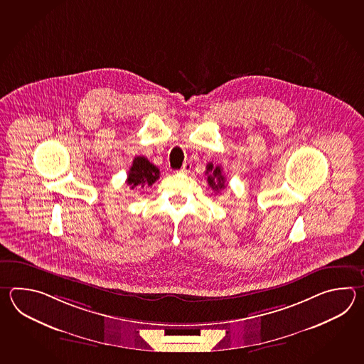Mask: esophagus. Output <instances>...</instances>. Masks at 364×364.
I'll return each mask as SVG.
<instances>
[{
  "label": "esophagus",
  "instance_id": "1",
  "mask_svg": "<svg viewBox=\"0 0 364 364\" xmlns=\"http://www.w3.org/2000/svg\"><path fill=\"white\" fill-rule=\"evenodd\" d=\"M190 169H191V164L185 163L183 164V166H182V169H181L179 171H181V173H188Z\"/></svg>",
  "mask_w": 364,
  "mask_h": 364
}]
</instances>
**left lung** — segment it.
<instances>
[{
	"label": "left lung",
	"instance_id": "obj_1",
	"mask_svg": "<svg viewBox=\"0 0 364 364\" xmlns=\"http://www.w3.org/2000/svg\"><path fill=\"white\" fill-rule=\"evenodd\" d=\"M205 176H207V181H208V185L212 187V190L215 191H220L225 188L224 174H223V169L220 166H213V164L209 163L207 165V171H205Z\"/></svg>",
	"mask_w": 364,
	"mask_h": 364
}]
</instances>
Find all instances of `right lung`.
Instances as JSON below:
<instances>
[{
	"label": "right lung",
	"instance_id": "add662e5",
	"mask_svg": "<svg viewBox=\"0 0 364 364\" xmlns=\"http://www.w3.org/2000/svg\"><path fill=\"white\" fill-rule=\"evenodd\" d=\"M160 178V171L154 164L149 163L144 156H136L132 161V168L127 174V185L130 188H143L152 186L156 179Z\"/></svg>",
	"mask_w": 364,
	"mask_h": 364
}]
</instances>
